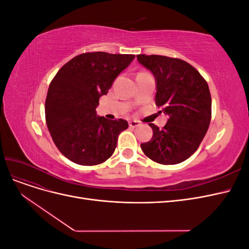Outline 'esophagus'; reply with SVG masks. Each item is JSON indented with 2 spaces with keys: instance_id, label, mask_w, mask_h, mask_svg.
<instances>
[{
  "instance_id": "34e87169",
  "label": "esophagus",
  "mask_w": 249,
  "mask_h": 249,
  "mask_svg": "<svg viewBox=\"0 0 249 249\" xmlns=\"http://www.w3.org/2000/svg\"><path fill=\"white\" fill-rule=\"evenodd\" d=\"M138 125H140V122H138V120H130L129 122L130 127H136Z\"/></svg>"
}]
</instances>
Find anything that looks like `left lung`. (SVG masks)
Wrapping results in <instances>:
<instances>
[{"instance_id": "obj_1", "label": "left lung", "mask_w": 249, "mask_h": 249, "mask_svg": "<svg viewBox=\"0 0 249 249\" xmlns=\"http://www.w3.org/2000/svg\"><path fill=\"white\" fill-rule=\"evenodd\" d=\"M138 62L156 79V105L168 115L162 130L154 124L153 137L141 143L150 160L178 164L198 148L209 129L212 100L207 81L184 60L160 55H137Z\"/></svg>"}]
</instances>
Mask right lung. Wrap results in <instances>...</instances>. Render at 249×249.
<instances>
[{"label":"right lung","mask_w":249,"mask_h":249,"mask_svg":"<svg viewBox=\"0 0 249 249\" xmlns=\"http://www.w3.org/2000/svg\"><path fill=\"white\" fill-rule=\"evenodd\" d=\"M135 58L134 55L85 53L64 64L52 80L46 100V120L53 141L71 162L91 166L114 153L124 119L97 116L102 95Z\"/></svg>","instance_id":"1"}]
</instances>
